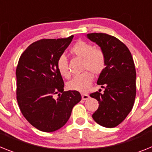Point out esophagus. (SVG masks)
<instances>
[{"instance_id":"34e87169","label":"esophagus","mask_w":152,"mask_h":152,"mask_svg":"<svg viewBox=\"0 0 152 152\" xmlns=\"http://www.w3.org/2000/svg\"><path fill=\"white\" fill-rule=\"evenodd\" d=\"M81 97H82V100H86L89 98V95L87 94H81Z\"/></svg>"}]
</instances>
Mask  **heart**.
Wrapping results in <instances>:
<instances>
[{"label":"heart","mask_w":152,"mask_h":152,"mask_svg":"<svg viewBox=\"0 0 152 152\" xmlns=\"http://www.w3.org/2000/svg\"><path fill=\"white\" fill-rule=\"evenodd\" d=\"M71 53L77 57L83 58L82 68L89 70L95 75H99L105 68V56L103 51L93 47L91 44L83 40H79L73 45ZM57 68L60 75L65 78L71 76L67 58L61 56L57 61ZM89 71L77 75L67 84L68 88L72 91L84 93L88 91L93 80V75Z\"/></svg>","instance_id":"heart-1"}]
</instances>
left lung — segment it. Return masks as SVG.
<instances>
[{
	"instance_id": "obj_1",
	"label": "left lung",
	"mask_w": 152,
	"mask_h": 152,
	"mask_svg": "<svg viewBox=\"0 0 152 152\" xmlns=\"http://www.w3.org/2000/svg\"><path fill=\"white\" fill-rule=\"evenodd\" d=\"M86 36L100 46L106 61L96 82L104 91L90 94L99 103L92 117L100 126L113 128L126 119L133 107L136 94L133 58L126 45L114 36L106 33H88Z\"/></svg>"
}]
</instances>
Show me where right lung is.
<instances>
[{"instance_id":"right-lung-1","label":"right lung","mask_w":152,"mask_h":152,"mask_svg":"<svg viewBox=\"0 0 152 152\" xmlns=\"http://www.w3.org/2000/svg\"><path fill=\"white\" fill-rule=\"evenodd\" d=\"M73 37L35 42L19 59L17 103L26 120L40 131L51 132L61 128L81 100L78 91H64V81L57 68L58 60ZM56 94L57 99L54 98Z\"/></svg>"}]
</instances>
